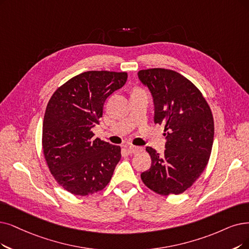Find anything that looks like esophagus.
Wrapping results in <instances>:
<instances>
[{
    "label": "esophagus",
    "mask_w": 249,
    "mask_h": 249,
    "mask_svg": "<svg viewBox=\"0 0 249 249\" xmlns=\"http://www.w3.org/2000/svg\"><path fill=\"white\" fill-rule=\"evenodd\" d=\"M127 150L130 151L131 153H138V152H141L143 150L142 147H139V146H134V145H130L127 146Z\"/></svg>",
    "instance_id": "34e87169"
}]
</instances>
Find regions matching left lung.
Masks as SVG:
<instances>
[{
	"mask_svg": "<svg viewBox=\"0 0 249 249\" xmlns=\"http://www.w3.org/2000/svg\"><path fill=\"white\" fill-rule=\"evenodd\" d=\"M138 76L151 92L154 123L164 124L166 139L162 155L146 147L151 166L141 178L157 194H181L210 160L214 135L211 107L193 83L171 69H144Z\"/></svg>",
	"mask_w": 249,
	"mask_h": 249,
	"instance_id": "left-lung-1",
	"label": "left lung"
}]
</instances>
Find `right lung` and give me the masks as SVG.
Returning a JSON list of instances; mask_svg holds the SVG:
<instances>
[{
	"label": "right lung",
	"mask_w": 249,
	"mask_h": 249,
	"mask_svg": "<svg viewBox=\"0 0 249 249\" xmlns=\"http://www.w3.org/2000/svg\"><path fill=\"white\" fill-rule=\"evenodd\" d=\"M126 72L86 71L59 87L43 123V152L57 183L74 195L101 191L121 160V147L94 139L108 96L124 87Z\"/></svg>",
	"instance_id": "right-lung-1"
}]
</instances>
